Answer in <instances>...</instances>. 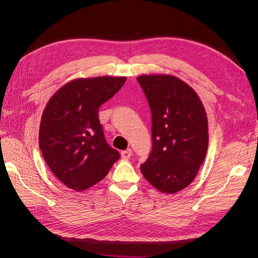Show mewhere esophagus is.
Masks as SVG:
<instances>
[{"label":"esophagus","instance_id":"34e87169","mask_svg":"<svg viewBox=\"0 0 258 258\" xmlns=\"http://www.w3.org/2000/svg\"><path fill=\"white\" fill-rule=\"evenodd\" d=\"M131 156H132V150H131V148H127L126 151L121 152V157H122V159H123V160H128L131 158Z\"/></svg>","mask_w":258,"mask_h":258}]
</instances>
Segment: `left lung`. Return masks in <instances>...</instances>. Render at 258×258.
Returning a JSON list of instances; mask_svg holds the SVG:
<instances>
[{"label": "left lung", "mask_w": 258, "mask_h": 258, "mask_svg": "<svg viewBox=\"0 0 258 258\" xmlns=\"http://www.w3.org/2000/svg\"><path fill=\"white\" fill-rule=\"evenodd\" d=\"M152 112L153 148L140 166L143 177L163 194L190 184L205 160L208 121L195 90L172 75L137 77Z\"/></svg>", "instance_id": "1"}]
</instances>
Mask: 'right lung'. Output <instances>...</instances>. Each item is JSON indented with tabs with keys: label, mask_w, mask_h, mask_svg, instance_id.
<instances>
[{
	"label": "right lung",
	"mask_w": 258,
	"mask_h": 258,
	"mask_svg": "<svg viewBox=\"0 0 258 258\" xmlns=\"http://www.w3.org/2000/svg\"><path fill=\"white\" fill-rule=\"evenodd\" d=\"M125 80L110 76L74 79L56 91L45 107L39 148L54 175L73 190H85L101 181L120 158L105 141L98 111Z\"/></svg>",
	"instance_id": "obj_1"
}]
</instances>
